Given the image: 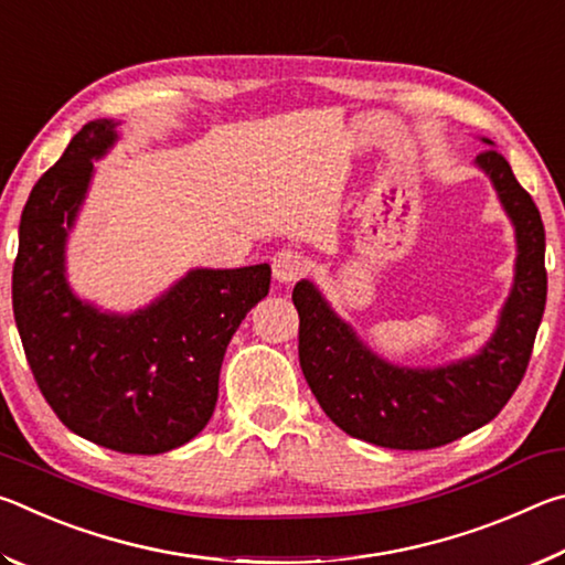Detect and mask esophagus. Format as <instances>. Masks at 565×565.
<instances>
[{"instance_id":"obj_1","label":"esophagus","mask_w":565,"mask_h":565,"mask_svg":"<svg viewBox=\"0 0 565 565\" xmlns=\"http://www.w3.org/2000/svg\"><path fill=\"white\" fill-rule=\"evenodd\" d=\"M271 269H274L276 281L291 284L296 279H301L306 269H309V262H306L299 252H291V248H281V252L274 256Z\"/></svg>"}]
</instances>
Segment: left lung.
I'll use <instances>...</instances> for the list:
<instances>
[{
	"instance_id": "left-lung-1",
	"label": "left lung",
	"mask_w": 565,
	"mask_h": 565,
	"mask_svg": "<svg viewBox=\"0 0 565 565\" xmlns=\"http://www.w3.org/2000/svg\"><path fill=\"white\" fill-rule=\"evenodd\" d=\"M476 167L493 181L515 228V276L491 341L461 361L438 369H408L376 356L341 321L311 281L294 286L299 311V361L333 424L361 441L424 451L476 431L509 404L529 366L535 331L546 309V232L529 191L493 141Z\"/></svg>"
}]
</instances>
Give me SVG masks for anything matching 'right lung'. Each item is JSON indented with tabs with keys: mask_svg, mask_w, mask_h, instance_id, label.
I'll list each match as a JSON object with an SVG mask.
<instances>
[{
	"mask_svg": "<svg viewBox=\"0 0 565 565\" xmlns=\"http://www.w3.org/2000/svg\"><path fill=\"white\" fill-rule=\"evenodd\" d=\"M117 139V121L84 124L34 184L19 222L12 306L36 386L62 424L111 451L154 456L209 424L228 341L269 294L271 269H191L134 313L76 299L64 274L66 236L94 159Z\"/></svg>",
	"mask_w": 565,
	"mask_h": 565,
	"instance_id": "add662e5",
	"label": "right lung"
}]
</instances>
